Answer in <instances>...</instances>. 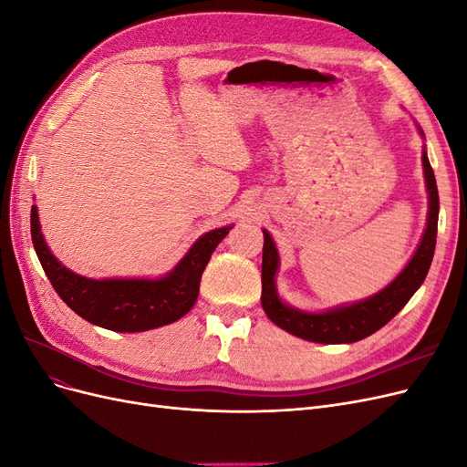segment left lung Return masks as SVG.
I'll use <instances>...</instances> for the list:
<instances>
[{
	"label": "left lung",
	"mask_w": 467,
	"mask_h": 467,
	"mask_svg": "<svg viewBox=\"0 0 467 467\" xmlns=\"http://www.w3.org/2000/svg\"><path fill=\"white\" fill-rule=\"evenodd\" d=\"M422 167H425V181L429 191V220L427 230L422 234L420 245L417 247L413 259L403 268L401 275L395 278L389 286L378 292L372 298L331 309L325 314H306L298 309L288 307L282 304L276 288H275V275L278 268V253L275 247L273 237L266 232L265 245H263V268H261V304L266 317L271 319L280 329H285L296 337L306 338L314 343H355L360 338L376 333L378 329L400 314V309L411 300V296L425 280L436 245V228H438V189L434 171L429 163L427 153L422 151Z\"/></svg>",
	"instance_id": "8db88e82"
}]
</instances>
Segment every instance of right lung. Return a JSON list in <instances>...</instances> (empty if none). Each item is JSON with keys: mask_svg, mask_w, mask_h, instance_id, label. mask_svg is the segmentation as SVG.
<instances>
[{"mask_svg": "<svg viewBox=\"0 0 467 467\" xmlns=\"http://www.w3.org/2000/svg\"><path fill=\"white\" fill-rule=\"evenodd\" d=\"M228 228L212 230L196 242L173 273L160 280H91L62 266L40 234L36 206L31 208V237L36 257L56 294L86 321L110 331L136 333L161 327L185 316L199 298L201 276Z\"/></svg>", "mask_w": 467, "mask_h": 467, "instance_id": "1", "label": "right lung"}]
</instances>
